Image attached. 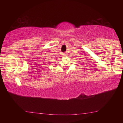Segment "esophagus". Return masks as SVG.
<instances>
[{
  "mask_svg": "<svg viewBox=\"0 0 123 123\" xmlns=\"http://www.w3.org/2000/svg\"><path fill=\"white\" fill-rule=\"evenodd\" d=\"M67 55V54L66 53H63V56H66Z\"/></svg>",
  "mask_w": 123,
  "mask_h": 123,
  "instance_id": "esophagus-1",
  "label": "esophagus"
}]
</instances>
